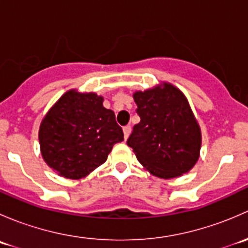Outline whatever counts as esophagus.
Listing matches in <instances>:
<instances>
[{
  "label": "esophagus",
  "mask_w": 248,
  "mask_h": 248,
  "mask_svg": "<svg viewBox=\"0 0 248 248\" xmlns=\"http://www.w3.org/2000/svg\"><path fill=\"white\" fill-rule=\"evenodd\" d=\"M131 129H132V127H131V126H124V139L128 138V136H129V134H131Z\"/></svg>",
  "instance_id": "esophagus-1"
}]
</instances>
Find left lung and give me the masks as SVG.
<instances>
[{"label": "left lung", "instance_id": "left-lung-1", "mask_svg": "<svg viewBox=\"0 0 248 248\" xmlns=\"http://www.w3.org/2000/svg\"><path fill=\"white\" fill-rule=\"evenodd\" d=\"M140 122L127 139L137 158L155 176L172 179L191 170L199 158L201 128L186 97L170 84L136 92Z\"/></svg>", "mask_w": 248, "mask_h": 248}]
</instances>
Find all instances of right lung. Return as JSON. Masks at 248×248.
<instances>
[{
    "label": "right lung",
    "instance_id": "obj_1",
    "mask_svg": "<svg viewBox=\"0 0 248 248\" xmlns=\"http://www.w3.org/2000/svg\"><path fill=\"white\" fill-rule=\"evenodd\" d=\"M124 132L96 93L69 91L49 110L39 128L42 156L67 179H81L103 164Z\"/></svg>",
    "mask_w": 248,
    "mask_h": 248
}]
</instances>
